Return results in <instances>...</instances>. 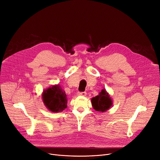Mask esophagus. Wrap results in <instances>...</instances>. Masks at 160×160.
I'll list each match as a JSON object with an SVG mask.
<instances>
[{
    "instance_id": "34e87169",
    "label": "esophagus",
    "mask_w": 160,
    "mask_h": 160,
    "mask_svg": "<svg viewBox=\"0 0 160 160\" xmlns=\"http://www.w3.org/2000/svg\"><path fill=\"white\" fill-rule=\"evenodd\" d=\"M78 95H80V96H86L87 95V93L86 92H78L77 93Z\"/></svg>"
}]
</instances>
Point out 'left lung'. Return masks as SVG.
Listing matches in <instances>:
<instances>
[{
	"mask_svg": "<svg viewBox=\"0 0 160 160\" xmlns=\"http://www.w3.org/2000/svg\"><path fill=\"white\" fill-rule=\"evenodd\" d=\"M92 104L96 111L105 112L112 106V99L105 89H102L98 95L92 99Z\"/></svg>",
	"mask_w": 160,
	"mask_h": 160,
	"instance_id": "8db88e82",
	"label": "left lung"
}]
</instances>
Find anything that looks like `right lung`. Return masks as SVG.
<instances>
[{
	"mask_svg": "<svg viewBox=\"0 0 160 160\" xmlns=\"http://www.w3.org/2000/svg\"><path fill=\"white\" fill-rule=\"evenodd\" d=\"M42 99L46 107L53 112H61L67 107V95L59 85L45 90Z\"/></svg>",
	"mask_w": 160,
	"mask_h": 160,
	"instance_id": "add662e5",
	"label": "right lung"
}]
</instances>
